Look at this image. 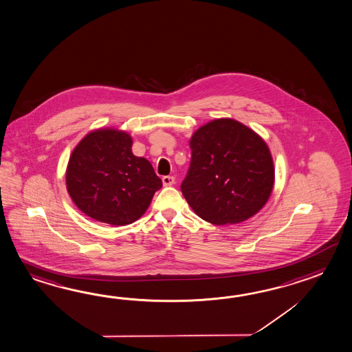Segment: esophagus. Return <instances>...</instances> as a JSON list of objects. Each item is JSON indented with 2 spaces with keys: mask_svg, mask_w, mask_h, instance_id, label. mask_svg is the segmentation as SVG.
I'll use <instances>...</instances> for the list:
<instances>
[{
  "mask_svg": "<svg viewBox=\"0 0 352 352\" xmlns=\"http://www.w3.org/2000/svg\"><path fill=\"white\" fill-rule=\"evenodd\" d=\"M162 180H163V184H164L165 187H169V186H173V184L175 183V178L172 177V175H166V177H163Z\"/></svg>",
  "mask_w": 352,
  "mask_h": 352,
  "instance_id": "esophagus-1",
  "label": "esophagus"
}]
</instances>
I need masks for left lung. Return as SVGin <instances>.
Instances as JSON below:
<instances>
[{
    "instance_id": "left-lung-1",
    "label": "left lung",
    "mask_w": 352,
    "mask_h": 352,
    "mask_svg": "<svg viewBox=\"0 0 352 352\" xmlns=\"http://www.w3.org/2000/svg\"><path fill=\"white\" fill-rule=\"evenodd\" d=\"M190 166L180 189L197 216L212 225L252 217L273 192V157L265 141L232 118H216L195 131Z\"/></svg>"
}]
</instances>
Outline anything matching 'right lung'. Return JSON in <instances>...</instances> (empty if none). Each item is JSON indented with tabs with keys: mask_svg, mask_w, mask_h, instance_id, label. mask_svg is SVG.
<instances>
[{
	"mask_svg": "<svg viewBox=\"0 0 352 352\" xmlns=\"http://www.w3.org/2000/svg\"><path fill=\"white\" fill-rule=\"evenodd\" d=\"M133 138L97 129L72 151L65 183L72 201L88 217L112 226L140 219L163 183L145 157L133 154Z\"/></svg>",
	"mask_w": 352,
	"mask_h": 352,
	"instance_id": "obj_1",
	"label": "right lung"
}]
</instances>
